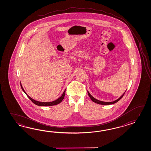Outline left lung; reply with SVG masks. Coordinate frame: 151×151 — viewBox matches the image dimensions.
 Segmentation results:
<instances>
[{
  "mask_svg": "<svg viewBox=\"0 0 151 151\" xmlns=\"http://www.w3.org/2000/svg\"><path fill=\"white\" fill-rule=\"evenodd\" d=\"M125 92H124V93L122 94V96H120L119 98H118V99L116 100L115 101H112V102H105V101H100L99 100H97L96 99V98H94L93 96H92L91 95V94L89 93V92L88 91H87V93H88V95L89 96H90V98H91V99L92 100V101H93V102H94V103H96V104H100V105H111V104H115V103H117L118 101H119L122 98V96H124V94L125 93Z\"/></svg>",
  "mask_w": 151,
  "mask_h": 151,
  "instance_id": "1",
  "label": "left lung"
}]
</instances>
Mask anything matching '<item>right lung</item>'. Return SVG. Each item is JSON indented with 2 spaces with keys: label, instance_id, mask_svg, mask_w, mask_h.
Masks as SVG:
<instances>
[{
  "label": "right lung",
  "instance_id": "add662e5",
  "mask_svg": "<svg viewBox=\"0 0 151 151\" xmlns=\"http://www.w3.org/2000/svg\"><path fill=\"white\" fill-rule=\"evenodd\" d=\"M20 86H21V88H22V89L23 90V92L25 93L26 94V96H28V98H29V99L31 100L32 102L34 103L35 104L38 105V106H49L56 105H57L58 104L61 103V101H63V100L64 99L65 95V90H65L64 92H63V94L61 95V96H60V97H59L58 99L55 100L53 101H51V102H40V101H36L35 100L33 99L32 98H31L30 96L27 95V93H26V92L25 91L24 89L23 88V86H22V85L21 83H20Z\"/></svg>",
  "mask_w": 151,
  "mask_h": 151
}]
</instances>
